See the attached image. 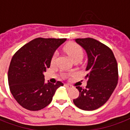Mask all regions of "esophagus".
<instances>
[{
	"label": "esophagus",
	"instance_id": "obj_1",
	"mask_svg": "<svg viewBox=\"0 0 130 130\" xmlns=\"http://www.w3.org/2000/svg\"><path fill=\"white\" fill-rule=\"evenodd\" d=\"M65 87H68V88H71V87H72V86H71L70 85H68V84H65Z\"/></svg>",
	"mask_w": 130,
	"mask_h": 130
}]
</instances>
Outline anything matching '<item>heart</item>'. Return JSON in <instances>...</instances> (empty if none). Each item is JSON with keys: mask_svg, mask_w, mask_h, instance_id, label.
I'll list each match as a JSON object with an SVG mask.
<instances>
[{"mask_svg": "<svg viewBox=\"0 0 130 130\" xmlns=\"http://www.w3.org/2000/svg\"><path fill=\"white\" fill-rule=\"evenodd\" d=\"M63 50L66 54L69 56V58L72 60L74 62H80L83 60L84 56V52L83 48L75 43L73 42H69L67 44H65L63 47ZM58 54L55 53L51 58V63L53 64L55 62L56 58H57Z\"/></svg>", "mask_w": 130, "mask_h": 130, "instance_id": "b5f03b06", "label": "heart"}]
</instances>
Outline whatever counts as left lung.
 I'll return each instance as SVG.
<instances>
[{"label":"left lung","instance_id":"left-lung-1","mask_svg":"<svg viewBox=\"0 0 130 130\" xmlns=\"http://www.w3.org/2000/svg\"><path fill=\"white\" fill-rule=\"evenodd\" d=\"M75 41L86 50L88 63L85 77L87 86H77L80 95L73 102L81 109L95 110L109 100L117 86V60L109 47L97 40L87 38H77Z\"/></svg>","mask_w":130,"mask_h":130}]
</instances>
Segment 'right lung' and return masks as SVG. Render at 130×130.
Wrapping results in <instances>:
<instances>
[{
    "label": "right lung",
    "instance_id": "right-lung-1",
    "mask_svg": "<svg viewBox=\"0 0 130 130\" xmlns=\"http://www.w3.org/2000/svg\"><path fill=\"white\" fill-rule=\"evenodd\" d=\"M66 38H38L21 47L10 63L8 78L11 94L25 109L38 111L50 104L63 83H45L43 72L50 66L55 50Z\"/></svg>",
    "mask_w": 130,
    "mask_h": 130
}]
</instances>
